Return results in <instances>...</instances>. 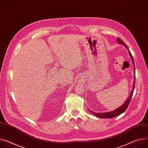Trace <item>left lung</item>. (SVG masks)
<instances>
[{
    "label": "left lung",
    "instance_id": "8db88e82",
    "mask_svg": "<svg viewBox=\"0 0 148 148\" xmlns=\"http://www.w3.org/2000/svg\"><path fill=\"white\" fill-rule=\"evenodd\" d=\"M118 43L119 44H121L123 45H124V46H125L126 47V49L129 50V55L130 56V58L132 59V63L134 65V82H133V89H132V92L129 95V97H128V98L126 99V101L124 102V103L120 107L117 108V109L113 110V111H108V112H95L94 111H90L89 110V111L92 113L93 114L94 116H95L96 117H99V118H104V119H111V118H113V117H115L116 116H118L119 115H120L121 114H122L123 112H124L125 111H126V110L127 109V108L128 107L130 103V101H131V98L133 96V91H134V86H135V67H134V60H133V56L131 54V53L130 52L127 45L125 44L124 42V41L123 40H121L120 38H117V40Z\"/></svg>",
    "mask_w": 148,
    "mask_h": 148
}]
</instances>
